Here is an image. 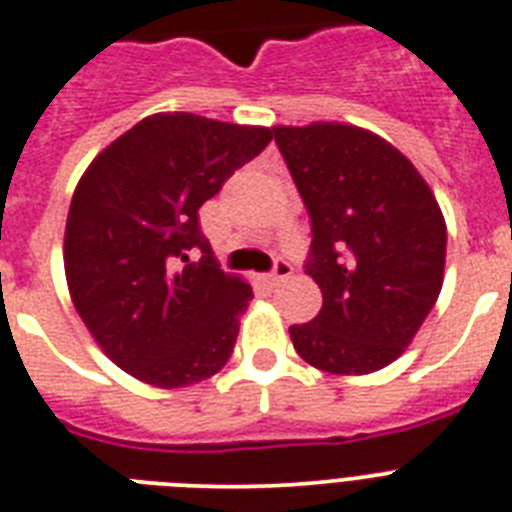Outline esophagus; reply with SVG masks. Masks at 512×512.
Wrapping results in <instances>:
<instances>
[{"label":"esophagus","instance_id":"esophagus-1","mask_svg":"<svg viewBox=\"0 0 512 512\" xmlns=\"http://www.w3.org/2000/svg\"><path fill=\"white\" fill-rule=\"evenodd\" d=\"M292 263L289 260H284V257H276V263H273V270H270V281L273 284H281V281H286V278L292 276Z\"/></svg>","mask_w":512,"mask_h":512}]
</instances>
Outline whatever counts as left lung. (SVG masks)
<instances>
[{
	"label": "left lung",
	"mask_w": 512,
	"mask_h": 512,
	"mask_svg": "<svg viewBox=\"0 0 512 512\" xmlns=\"http://www.w3.org/2000/svg\"><path fill=\"white\" fill-rule=\"evenodd\" d=\"M313 223L305 273L323 307L292 326L305 363L363 376L397 360L442 292L447 226L413 162L342 123L273 128Z\"/></svg>",
	"instance_id": "1"
}]
</instances>
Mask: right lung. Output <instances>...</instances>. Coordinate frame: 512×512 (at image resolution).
<instances>
[{
    "label": "right lung",
    "instance_id": "1",
    "mask_svg": "<svg viewBox=\"0 0 512 512\" xmlns=\"http://www.w3.org/2000/svg\"><path fill=\"white\" fill-rule=\"evenodd\" d=\"M270 139V128L152 115L78 181L65 226L70 297L112 363L144 384H197L234 352L252 286L218 268L199 207ZM191 248L203 252L197 264Z\"/></svg>",
    "mask_w": 512,
    "mask_h": 512
}]
</instances>
